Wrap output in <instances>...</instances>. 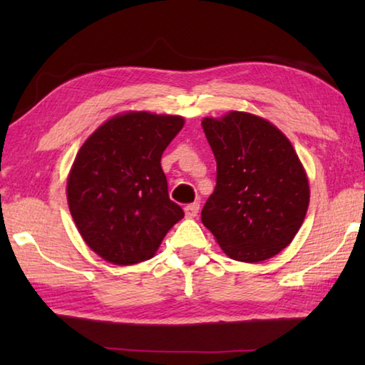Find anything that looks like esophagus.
Segmentation results:
<instances>
[{
  "instance_id": "obj_1",
  "label": "esophagus",
  "mask_w": 365,
  "mask_h": 365,
  "mask_svg": "<svg viewBox=\"0 0 365 365\" xmlns=\"http://www.w3.org/2000/svg\"><path fill=\"white\" fill-rule=\"evenodd\" d=\"M200 212V202H191L187 207H185V215H187L188 219H193Z\"/></svg>"
}]
</instances>
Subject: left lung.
<instances>
[{"label":"left lung","mask_w":365,"mask_h":365,"mask_svg":"<svg viewBox=\"0 0 365 365\" xmlns=\"http://www.w3.org/2000/svg\"><path fill=\"white\" fill-rule=\"evenodd\" d=\"M201 123L217 163L202 224L235 261L274 257L307 212L309 182L298 154L274 123L255 114L230 110Z\"/></svg>","instance_id":"left-lung-1"}]
</instances>
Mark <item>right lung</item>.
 <instances>
[{
  "label": "right lung",
  "mask_w": 365,
  "mask_h": 365,
  "mask_svg": "<svg viewBox=\"0 0 365 365\" xmlns=\"http://www.w3.org/2000/svg\"><path fill=\"white\" fill-rule=\"evenodd\" d=\"M183 117L146 110L110 117L80 148L67 178V202L83 242L104 261L151 259L183 217L169 197L160 156Z\"/></svg>",
  "instance_id": "obj_1"
}]
</instances>
